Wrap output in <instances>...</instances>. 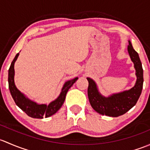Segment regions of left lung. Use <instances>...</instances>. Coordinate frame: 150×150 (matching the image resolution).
Segmentation results:
<instances>
[{"instance_id": "1", "label": "left lung", "mask_w": 150, "mask_h": 150, "mask_svg": "<svg viewBox=\"0 0 150 150\" xmlns=\"http://www.w3.org/2000/svg\"><path fill=\"white\" fill-rule=\"evenodd\" d=\"M128 52L136 69L137 81L132 89L119 93L112 94L109 97L103 96L99 92L98 86L94 80L86 78L89 82L88 98L92 108L101 115L118 117L123 115L132 108L138 101L143 87V69L138 53L135 51L129 40Z\"/></svg>"}]
</instances>
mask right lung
Returning a JSON list of instances; mask_svg holds the SVG:
<instances>
[{"label": "right lung", "instance_id": "1", "mask_svg": "<svg viewBox=\"0 0 150 150\" xmlns=\"http://www.w3.org/2000/svg\"><path fill=\"white\" fill-rule=\"evenodd\" d=\"M19 53H17L13 58L10 68L8 69V88L10 90L11 95L14 100L15 103L18 108H20L24 112H25L29 116L34 118H43V117H50L55 114L57 111L61 108L66 99V95L68 90L71 87L78 79V77L73 79L71 80L65 82L61 92L58 98L51 102L49 105L41 104L39 105L35 102L32 101L28 98L21 93L16 88L14 83V64L17 60Z\"/></svg>", "mask_w": 150, "mask_h": 150}]
</instances>
